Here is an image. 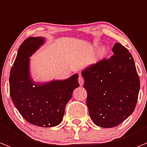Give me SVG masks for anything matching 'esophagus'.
I'll use <instances>...</instances> for the list:
<instances>
[{"mask_svg":"<svg viewBox=\"0 0 147 147\" xmlns=\"http://www.w3.org/2000/svg\"><path fill=\"white\" fill-rule=\"evenodd\" d=\"M78 82H79V84L80 86L83 85L84 84V79L82 76H80L79 78H78Z\"/></svg>","mask_w":147,"mask_h":147,"instance_id":"1","label":"esophagus"}]
</instances>
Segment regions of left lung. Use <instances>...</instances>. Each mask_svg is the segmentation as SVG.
I'll return each instance as SVG.
<instances>
[{"instance_id":"obj_1","label":"left lung","mask_w":147,"mask_h":147,"mask_svg":"<svg viewBox=\"0 0 147 147\" xmlns=\"http://www.w3.org/2000/svg\"><path fill=\"white\" fill-rule=\"evenodd\" d=\"M113 55L82 70L86 103L91 120L98 126L112 128L131 115L137 102L140 80L131 55L120 43Z\"/></svg>"}]
</instances>
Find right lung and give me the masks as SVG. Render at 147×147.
<instances>
[{"mask_svg": "<svg viewBox=\"0 0 147 147\" xmlns=\"http://www.w3.org/2000/svg\"><path fill=\"white\" fill-rule=\"evenodd\" d=\"M45 42L44 37H29L23 42L11 67L9 85L13 102L25 120L35 126L48 128L62 121L65 106L80 85L77 73L65 80L34 81L30 57Z\"/></svg>", "mask_w": 147, "mask_h": 147, "instance_id": "obj_1", "label": "right lung"}]
</instances>
